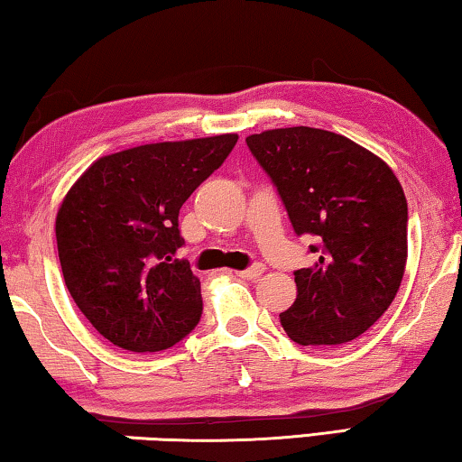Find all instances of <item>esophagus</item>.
Instances as JSON below:
<instances>
[{
    "label": "esophagus",
    "mask_w": 462,
    "mask_h": 462,
    "mask_svg": "<svg viewBox=\"0 0 462 462\" xmlns=\"http://www.w3.org/2000/svg\"><path fill=\"white\" fill-rule=\"evenodd\" d=\"M263 273H264V264L256 263V264L247 266V269H244V271H237L236 275L242 277V279H256V277L263 275Z\"/></svg>",
    "instance_id": "esophagus-1"
}]
</instances>
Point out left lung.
<instances>
[{
    "instance_id": "1",
    "label": "left lung",
    "mask_w": 462,
    "mask_h": 462,
    "mask_svg": "<svg viewBox=\"0 0 462 462\" xmlns=\"http://www.w3.org/2000/svg\"><path fill=\"white\" fill-rule=\"evenodd\" d=\"M296 236L317 260L298 269V298L279 314L296 344L352 342L390 309L406 266L409 208L402 185L375 153L337 133L290 126L250 135Z\"/></svg>"
}]
</instances>
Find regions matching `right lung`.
<instances>
[{
	"label": "right lung",
	"mask_w": 462,
	"mask_h": 462,
	"mask_svg": "<svg viewBox=\"0 0 462 462\" xmlns=\"http://www.w3.org/2000/svg\"><path fill=\"white\" fill-rule=\"evenodd\" d=\"M236 143L229 133L110 153L66 193L56 217L64 283L108 342L160 352L199 323V279L175 258L179 210Z\"/></svg>",
	"instance_id": "right-lung-1"
}]
</instances>
